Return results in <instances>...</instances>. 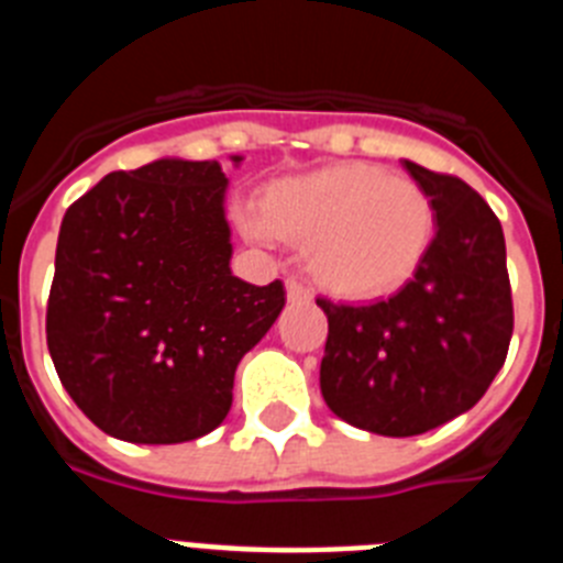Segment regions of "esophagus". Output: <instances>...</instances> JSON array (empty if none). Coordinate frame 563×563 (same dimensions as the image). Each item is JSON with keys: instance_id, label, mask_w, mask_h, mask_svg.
I'll return each instance as SVG.
<instances>
[{"instance_id": "34e87169", "label": "esophagus", "mask_w": 563, "mask_h": 563, "mask_svg": "<svg viewBox=\"0 0 563 563\" xmlns=\"http://www.w3.org/2000/svg\"><path fill=\"white\" fill-rule=\"evenodd\" d=\"M287 298H290L292 305H307V301H312V290L301 278L290 276L287 278Z\"/></svg>"}]
</instances>
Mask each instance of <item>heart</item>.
<instances>
[{"mask_svg": "<svg viewBox=\"0 0 563 563\" xmlns=\"http://www.w3.org/2000/svg\"><path fill=\"white\" fill-rule=\"evenodd\" d=\"M262 217L245 222L256 239L278 233L307 245L312 276L338 296L377 298L420 271L437 236L431 194L375 163H335L271 183Z\"/></svg>", "mask_w": 563, "mask_h": 563, "instance_id": "1", "label": "heart"}]
</instances>
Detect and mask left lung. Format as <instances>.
<instances>
[{"instance_id":"obj_1","label":"left lung","mask_w":563,"mask_h":563,"mask_svg":"<svg viewBox=\"0 0 563 563\" xmlns=\"http://www.w3.org/2000/svg\"><path fill=\"white\" fill-rule=\"evenodd\" d=\"M402 166L437 208V236L422 267L375 305L316 298L330 321L321 395L332 415L383 437L426 434L474 409L514 335L496 213L454 174L411 161Z\"/></svg>"}]
</instances>
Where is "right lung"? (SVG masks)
<instances>
[{"mask_svg":"<svg viewBox=\"0 0 563 563\" xmlns=\"http://www.w3.org/2000/svg\"><path fill=\"white\" fill-rule=\"evenodd\" d=\"M225 186L217 161L166 157L107 174L64 213L47 350L109 437L172 445L217 429L239 361L285 307L278 278L231 273Z\"/></svg>","mask_w":563,"mask_h":563,"instance_id":"obj_1","label":"right lung"}]
</instances>
